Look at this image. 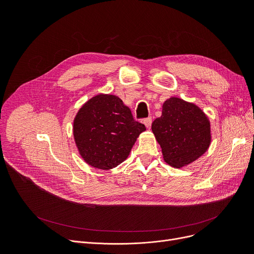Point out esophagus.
<instances>
[{"label":"esophagus","mask_w":254,"mask_h":254,"mask_svg":"<svg viewBox=\"0 0 254 254\" xmlns=\"http://www.w3.org/2000/svg\"><path fill=\"white\" fill-rule=\"evenodd\" d=\"M143 123L144 125L146 126V127H151V124H152V118L151 117H147V118H144L143 119Z\"/></svg>","instance_id":"obj_1"}]
</instances>
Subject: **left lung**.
<instances>
[{
    "mask_svg": "<svg viewBox=\"0 0 254 254\" xmlns=\"http://www.w3.org/2000/svg\"><path fill=\"white\" fill-rule=\"evenodd\" d=\"M151 128L165 162L174 168L195 161L206 152L211 142L206 115L195 105L178 98L164 103L162 116L154 119Z\"/></svg>",
    "mask_w": 254,
    "mask_h": 254,
    "instance_id": "1",
    "label": "left lung"
}]
</instances>
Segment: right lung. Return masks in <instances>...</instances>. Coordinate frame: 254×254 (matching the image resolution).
<instances>
[{
  "mask_svg": "<svg viewBox=\"0 0 254 254\" xmlns=\"http://www.w3.org/2000/svg\"><path fill=\"white\" fill-rule=\"evenodd\" d=\"M145 129L123 101L112 95L90 99L74 120V138L80 154L88 165L103 170L127 159Z\"/></svg>",
  "mask_w": 254,
  "mask_h": 254,
  "instance_id": "1",
  "label": "right lung"
}]
</instances>
